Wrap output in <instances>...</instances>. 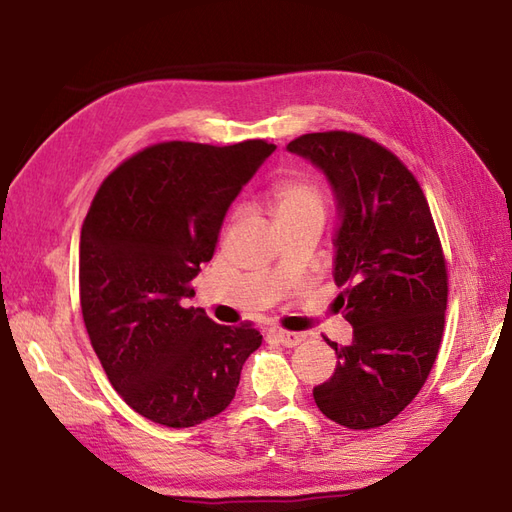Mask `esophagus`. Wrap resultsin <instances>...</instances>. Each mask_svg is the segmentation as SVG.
I'll return each instance as SVG.
<instances>
[{
    "label": "esophagus",
    "mask_w": 512,
    "mask_h": 512,
    "mask_svg": "<svg viewBox=\"0 0 512 512\" xmlns=\"http://www.w3.org/2000/svg\"><path fill=\"white\" fill-rule=\"evenodd\" d=\"M273 334L279 339L281 345L286 347H295L303 341V334L301 332H288V330H273Z\"/></svg>",
    "instance_id": "34e87169"
}]
</instances>
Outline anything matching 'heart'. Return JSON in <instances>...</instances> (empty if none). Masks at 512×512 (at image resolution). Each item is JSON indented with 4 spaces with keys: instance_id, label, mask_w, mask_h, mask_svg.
Segmentation results:
<instances>
[{
    "instance_id": "heart-1",
    "label": "heart",
    "mask_w": 512,
    "mask_h": 512,
    "mask_svg": "<svg viewBox=\"0 0 512 512\" xmlns=\"http://www.w3.org/2000/svg\"><path fill=\"white\" fill-rule=\"evenodd\" d=\"M268 206L277 226L286 222L303 220V217H319L323 220L328 211V200L321 184L308 173H297L279 180L268 193Z\"/></svg>"
}]
</instances>
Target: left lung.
Here are the masks:
<instances>
[{
	"mask_svg": "<svg viewBox=\"0 0 512 512\" xmlns=\"http://www.w3.org/2000/svg\"><path fill=\"white\" fill-rule=\"evenodd\" d=\"M288 149L334 187L336 303L354 328L350 345L325 339L339 361L314 402L347 429L383 427L418 396L442 343L449 275L436 222L416 176L372 138L334 129Z\"/></svg>",
	"mask_w": 512,
	"mask_h": 512,
	"instance_id": "left-lung-1",
	"label": "left lung"
}]
</instances>
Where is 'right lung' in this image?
Wrapping results in <instances>:
<instances>
[{"label":"right lung","mask_w":512,"mask_h":512,"mask_svg":"<svg viewBox=\"0 0 512 512\" xmlns=\"http://www.w3.org/2000/svg\"><path fill=\"white\" fill-rule=\"evenodd\" d=\"M273 151L266 140H169L121 162L94 195L79 248L85 330L118 396L151 422L184 429L222 413L262 345L250 321L220 325L182 301Z\"/></svg>","instance_id":"1"}]
</instances>
